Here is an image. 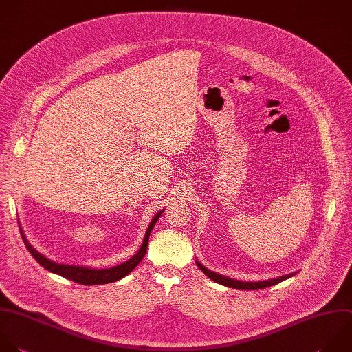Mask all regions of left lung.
Segmentation results:
<instances>
[{"mask_svg": "<svg viewBox=\"0 0 352 352\" xmlns=\"http://www.w3.org/2000/svg\"><path fill=\"white\" fill-rule=\"evenodd\" d=\"M198 268L208 276L212 280H214L216 283H220L223 286H227V287H232V289H241V290H257V289H264V287H268V286H272V285H276L290 276H293L296 272H290V274H286V275H282V276H278V278H272V279H264V280H257V282H250V280H238V279H232V278H228L226 275H221V274H217L214 271H210L208 270L205 265H202L198 260H195Z\"/></svg>", "mask_w": 352, "mask_h": 352, "instance_id": "8db88e82", "label": "left lung"}]
</instances>
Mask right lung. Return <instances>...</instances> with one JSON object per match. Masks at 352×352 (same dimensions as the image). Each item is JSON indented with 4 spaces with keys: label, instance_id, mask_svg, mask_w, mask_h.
<instances>
[{
    "label": "right lung",
    "instance_id": "right-lung-1",
    "mask_svg": "<svg viewBox=\"0 0 352 352\" xmlns=\"http://www.w3.org/2000/svg\"><path fill=\"white\" fill-rule=\"evenodd\" d=\"M164 209L160 210L154 219L151 220L150 226L147 227L143 243L140 246V249L138 250V253L135 256H132L129 260H126L125 263L116 265V267H110V268H91V267H84V265H70V264H62V263H56L48 257H45L44 254H41L37 249H34L30 242L26 239L25 232L19 224L21 228V234L23 238V242L28 248V250L32 253V256L48 271L58 274L63 278H67L73 282L81 283V285H103V283H111L116 282L124 276H126L129 272H132L135 270V267L143 260L146 252H147V245H148V238L150 234L157 223V220L160 219V216L162 214Z\"/></svg>",
    "mask_w": 352,
    "mask_h": 352
}]
</instances>
